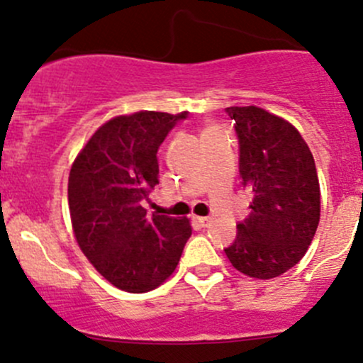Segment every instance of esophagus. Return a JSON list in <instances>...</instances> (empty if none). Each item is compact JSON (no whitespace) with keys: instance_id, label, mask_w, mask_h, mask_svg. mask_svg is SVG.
Instances as JSON below:
<instances>
[{"instance_id":"1","label":"esophagus","mask_w":363,"mask_h":363,"mask_svg":"<svg viewBox=\"0 0 363 363\" xmlns=\"http://www.w3.org/2000/svg\"><path fill=\"white\" fill-rule=\"evenodd\" d=\"M193 220H195L199 225H202V227H207V225L211 223V218H206V216H195Z\"/></svg>"}]
</instances>
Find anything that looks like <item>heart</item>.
I'll return each mask as SVG.
<instances>
[{
  "label": "heart",
  "instance_id": "heart-1",
  "mask_svg": "<svg viewBox=\"0 0 363 363\" xmlns=\"http://www.w3.org/2000/svg\"><path fill=\"white\" fill-rule=\"evenodd\" d=\"M218 131H221L220 125H216V124L203 125V128H202V138H203V136H209V135H213V133H218Z\"/></svg>",
  "mask_w": 363,
  "mask_h": 363
}]
</instances>
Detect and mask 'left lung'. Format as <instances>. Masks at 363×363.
Listing matches in <instances>:
<instances>
[{"label":"left lung","mask_w":363,"mask_h":363,"mask_svg":"<svg viewBox=\"0 0 363 363\" xmlns=\"http://www.w3.org/2000/svg\"><path fill=\"white\" fill-rule=\"evenodd\" d=\"M227 111L239 138V177L253 200L225 253L242 275L271 280L300 262L314 239L321 216L318 170L307 142L286 118L259 106Z\"/></svg>","instance_id":"left-lung-1"}]
</instances>
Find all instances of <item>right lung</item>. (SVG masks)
Wrapping results in <instances>:
<instances>
[{
  "label": "right lung",
  "mask_w": 363,
  "mask_h": 363,
  "mask_svg": "<svg viewBox=\"0 0 363 363\" xmlns=\"http://www.w3.org/2000/svg\"><path fill=\"white\" fill-rule=\"evenodd\" d=\"M186 115L143 110L110 118L70 167L74 238L101 275L128 293L160 287L191 235L188 218L149 216L142 206L160 182L157 149Z\"/></svg>",
  "instance_id": "obj_1"
}]
</instances>
